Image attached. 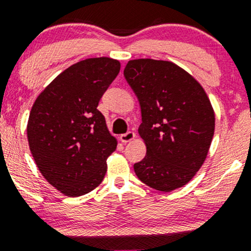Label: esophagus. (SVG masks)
<instances>
[{
  "instance_id": "obj_1",
  "label": "esophagus",
  "mask_w": 251,
  "mask_h": 251,
  "mask_svg": "<svg viewBox=\"0 0 251 251\" xmlns=\"http://www.w3.org/2000/svg\"><path fill=\"white\" fill-rule=\"evenodd\" d=\"M134 139H135V133H134V131H128V133L122 134V135L120 136V140L123 144H128V142H130L131 140Z\"/></svg>"
}]
</instances>
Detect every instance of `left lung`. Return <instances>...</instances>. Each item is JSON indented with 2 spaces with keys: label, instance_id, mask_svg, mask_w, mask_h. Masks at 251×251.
<instances>
[{
  "label": "left lung",
  "instance_id": "8db88e82",
  "mask_svg": "<svg viewBox=\"0 0 251 251\" xmlns=\"http://www.w3.org/2000/svg\"><path fill=\"white\" fill-rule=\"evenodd\" d=\"M125 76L139 99V135L147 148L134 164L136 176L165 193L183 187L204 163L214 135L215 115L206 91L170 61L130 60Z\"/></svg>",
  "mask_w": 251,
  "mask_h": 251
}]
</instances>
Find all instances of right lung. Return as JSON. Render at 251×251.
I'll use <instances>...</instances> for the list:
<instances>
[{"instance_id": "1", "label": "right lung", "mask_w": 251, "mask_h": 251, "mask_svg": "<svg viewBox=\"0 0 251 251\" xmlns=\"http://www.w3.org/2000/svg\"><path fill=\"white\" fill-rule=\"evenodd\" d=\"M120 69V61L110 57L77 62L57 75L32 105L29 151L43 177L64 195H85L104 179L117 139L97 106Z\"/></svg>"}]
</instances>
